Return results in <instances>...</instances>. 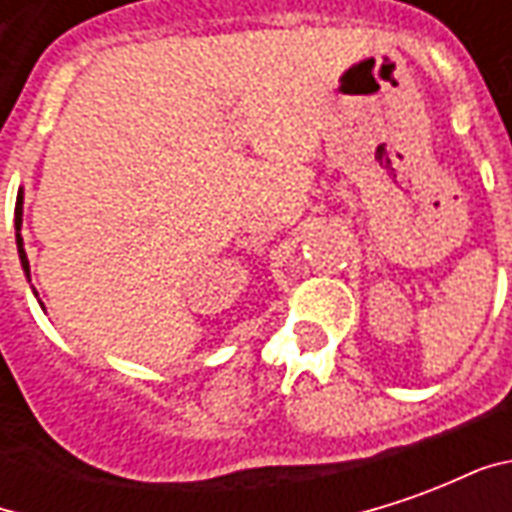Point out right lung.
<instances>
[{"instance_id": "add662e5", "label": "right lung", "mask_w": 512, "mask_h": 512, "mask_svg": "<svg viewBox=\"0 0 512 512\" xmlns=\"http://www.w3.org/2000/svg\"><path fill=\"white\" fill-rule=\"evenodd\" d=\"M21 205H24V197H21V191H18V200H16V244H18V255H21V266L27 271L29 277V260H27V252H24V244H21Z\"/></svg>"}]
</instances>
